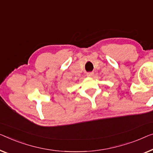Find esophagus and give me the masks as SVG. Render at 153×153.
Here are the masks:
<instances>
[{
    "label": "esophagus",
    "instance_id": "34e87169",
    "mask_svg": "<svg viewBox=\"0 0 153 153\" xmlns=\"http://www.w3.org/2000/svg\"><path fill=\"white\" fill-rule=\"evenodd\" d=\"M93 75H94V73L89 72V73H87V74H86V76H87V77H92V76H93Z\"/></svg>",
    "mask_w": 153,
    "mask_h": 153
}]
</instances>
